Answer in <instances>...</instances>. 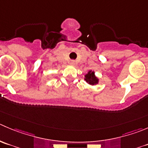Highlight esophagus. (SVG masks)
Returning a JSON list of instances; mask_svg holds the SVG:
<instances>
[{"instance_id": "esophagus-1", "label": "esophagus", "mask_w": 148, "mask_h": 148, "mask_svg": "<svg viewBox=\"0 0 148 148\" xmlns=\"http://www.w3.org/2000/svg\"><path fill=\"white\" fill-rule=\"evenodd\" d=\"M75 64L76 62L74 60H71V61H70V64H71V65H75Z\"/></svg>"}]
</instances>
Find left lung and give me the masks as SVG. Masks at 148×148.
Masks as SVG:
<instances>
[{"label": "left lung", "instance_id": "obj_1", "mask_svg": "<svg viewBox=\"0 0 148 148\" xmlns=\"http://www.w3.org/2000/svg\"><path fill=\"white\" fill-rule=\"evenodd\" d=\"M85 81L87 82H88L90 84H92V85H94V84H96L97 82H98V79H97V77H95V76L94 71H90L88 72V74L85 75Z\"/></svg>", "mask_w": 148, "mask_h": 148}]
</instances>
